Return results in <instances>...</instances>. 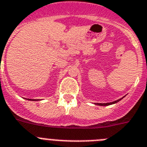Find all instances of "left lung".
Here are the masks:
<instances>
[{"label": "left lung", "mask_w": 147, "mask_h": 147, "mask_svg": "<svg viewBox=\"0 0 147 147\" xmlns=\"http://www.w3.org/2000/svg\"><path fill=\"white\" fill-rule=\"evenodd\" d=\"M123 98H124V97H123ZM123 98H120V99H118V100H115V101H113V102H110V103H106V104H100V103H95V104H96V105H98V106H109V105H111V104H116V103H118V102L120 101V100H121V99H123Z\"/></svg>", "instance_id": "1"}]
</instances>
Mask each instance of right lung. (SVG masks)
<instances>
[{
  "label": "right lung",
  "mask_w": 147,
  "mask_h": 147,
  "mask_svg": "<svg viewBox=\"0 0 147 147\" xmlns=\"http://www.w3.org/2000/svg\"><path fill=\"white\" fill-rule=\"evenodd\" d=\"M27 100H33V99H32V100H31V99H27Z\"/></svg>",
  "instance_id": "right-lung-1"
}]
</instances>
